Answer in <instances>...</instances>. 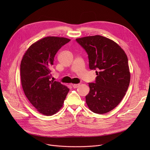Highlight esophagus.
<instances>
[{
  "instance_id": "1",
  "label": "esophagus",
  "mask_w": 150,
  "mask_h": 150,
  "mask_svg": "<svg viewBox=\"0 0 150 150\" xmlns=\"http://www.w3.org/2000/svg\"><path fill=\"white\" fill-rule=\"evenodd\" d=\"M80 86V84H72V86H73V88H78L79 87V86Z\"/></svg>"
}]
</instances>
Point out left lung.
<instances>
[{"label":"left lung","instance_id":"obj_1","mask_svg":"<svg viewBox=\"0 0 150 150\" xmlns=\"http://www.w3.org/2000/svg\"><path fill=\"white\" fill-rule=\"evenodd\" d=\"M87 52L91 70L96 71V83H89L86 102L92 112L112 111L125 96L131 74L127 54L119 44L100 35L76 39Z\"/></svg>","mask_w":150,"mask_h":150}]
</instances>
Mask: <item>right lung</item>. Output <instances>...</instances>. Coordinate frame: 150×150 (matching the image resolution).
I'll return each instance as SVG.
<instances>
[{
  "label": "right lung",
  "instance_id": "add662e5",
  "mask_svg": "<svg viewBox=\"0 0 150 150\" xmlns=\"http://www.w3.org/2000/svg\"><path fill=\"white\" fill-rule=\"evenodd\" d=\"M70 39L47 36L31 44L21 62L22 89L27 99L37 111L52 115L62 107L69 91L67 86L51 80L50 69L55 54Z\"/></svg>",
  "mask_w": 150,
  "mask_h": 150
}]
</instances>
